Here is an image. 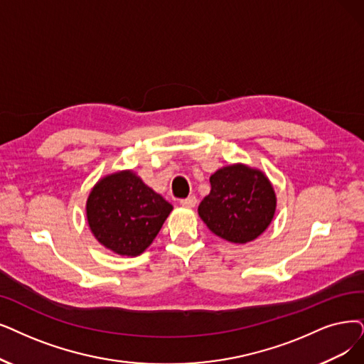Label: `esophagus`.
Wrapping results in <instances>:
<instances>
[{
  "label": "esophagus",
  "instance_id": "esophagus-1",
  "mask_svg": "<svg viewBox=\"0 0 364 364\" xmlns=\"http://www.w3.org/2000/svg\"><path fill=\"white\" fill-rule=\"evenodd\" d=\"M196 205H197L196 196H190V197L181 200V206H183V208H196Z\"/></svg>",
  "mask_w": 364,
  "mask_h": 364
}]
</instances>
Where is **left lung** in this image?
I'll use <instances>...</instances> for the list:
<instances>
[{"instance_id": "1", "label": "left lung", "mask_w": 364, "mask_h": 364, "mask_svg": "<svg viewBox=\"0 0 364 364\" xmlns=\"http://www.w3.org/2000/svg\"><path fill=\"white\" fill-rule=\"evenodd\" d=\"M276 212L273 185L259 168L242 163L218 168L198 215L208 228L231 243H248L267 230Z\"/></svg>"}]
</instances>
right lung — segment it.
Instances as JSON below:
<instances>
[{"mask_svg":"<svg viewBox=\"0 0 364 364\" xmlns=\"http://www.w3.org/2000/svg\"><path fill=\"white\" fill-rule=\"evenodd\" d=\"M173 206L133 170L101 178L86 200V220L94 237L109 251L137 257L149 248Z\"/></svg>","mask_w":364,"mask_h":364,"instance_id":"1","label":"right lung"}]
</instances>
